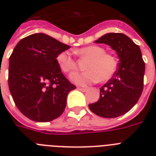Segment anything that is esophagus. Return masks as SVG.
<instances>
[{
  "label": "esophagus",
  "instance_id": "1",
  "mask_svg": "<svg viewBox=\"0 0 156 156\" xmlns=\"http://www.w3.org/2000/svg\"><path fill=\"white\" fill-rule=\"evenodd\" d=\"M78 90H81V91H83V92H85V91H87V88L78 87Z\"/></svg>",
  "mask_w": 156,
  "mask_h": 156
}]
</instances>
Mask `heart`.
<instances>
[{
    "instance_id": "1",
    "label": "heart",
    "mask_w": 156,
    "mask_h": 156,
    "mask_svg": "<svg viewBox=\"0 0 156 156\" xmlns=\"http://www.w3.org/2000/svg\"><path fill=\"white\" fill-rule=\"evenodd\" d=\"M78 56L87 59L83 73H74L70 76L73 83L81 86L89 85L99 81L104 83L113 76L117 67V61L112 54L105 52L103 48L97 45H90L74 50ZM59 67L64 73H70L75 69L74 59L68 52H61L56 56Z\"/></svg>"
}]
</instances>
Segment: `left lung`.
Wrapping results in <instances>:
<instances>
[{
  "label": "left lung",
  "instance_id": "obj_1",
  "mask_svg": "<svg viewBox=\"0 0 156 156\" xmlns=\"http://www.w3.org/2000/svg\"><path fill=\"white\" fill-rule=\"evenodd\" d=\"M95 43L109 45L118 56V69L100 88V100L89 104L90 111L104 118L124 115L133 108L143 92L145 63L140 48L122 33H108Z\"/></svg>",
  "mask_w": 156,
  "mask_h": 156
}]
</instances>
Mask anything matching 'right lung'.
I'll use <instances>...</instances> for the list:
<instances>
[{"instance_id":"1","label":"right lung","mask_w":156,"mask_h":156,"mask_svg":"<svg viewBox=\"0 0 156 156\" xmlns=\"http://www.w3.org/2000/svg\"><path fill=\"white\" fill-rule=\"evenodd\" d=\"M70 46L44 33L17 44L9 57V88L19 111L37 122H48L63 113L69 92L76 87L59 67L56 56Z\"/></svg>"}]
</instances>
